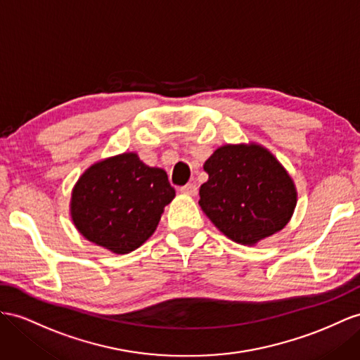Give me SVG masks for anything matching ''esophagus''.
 <instances>
[{"instance_id": "esophagus-1", "label": "esophagus", "mask_w": 360, "mask_h": 360, "mask_svg": "<svg viewBox=\"0 0 360 360\" xmlns=\"http://www.w3.org/2000/svg\"><path fill=\"white\" fill-rule=\"evenodd\" d=\"M181 193H184V195H188V196H195L198 193V187L195 186V184H187V186H184L179 188Z\"/></svg>"}]
</instances>
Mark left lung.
<instances>
[{"label": "left lung", "instance_id": "1", "mask_svg": "<svg viewBox=\"0 0 360 360\" xmlns=\"http://www.w3.org/2000/svg\"><path fill=\"white\" fill-rule=\"evenodd\" d=\"M208 181L199 205L226 237L254 245L285 226L297 205V191L283 165L262 146L217 149L204 164Z\"/></svg>", "mask_w": 360, "mask_h": 360}]
</instances>
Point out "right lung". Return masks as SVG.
<instances>
[{"mask_svg": "<svg viewBox=\"0 0 360 360\" xmlns=\"http://www.w3.org/2000/svg\"><path fill=\"white\" fill-rule=\"evenodd\" d=\"M173 198L167 173L123 153L82 174L72 190L71 216L89 242L127 254L153 234Z\"/></svg>", "mask_w": 360, "mask_h": 360, "instance_id": "right-lung-1", "label": "right lung"}]
</instances>
